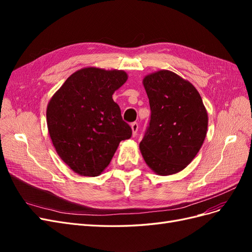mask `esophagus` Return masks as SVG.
<instances>
[{
  "label": "esophagus",
  "mask_w": 252,
  "mask_h": 252,
  "mask_svg": "<svg viewBox=\"0 0 252 252\" xmlns=\"http://www.w3.org/2000/svg\"><path fill=\"white\" fill-rule=\"evenodd\" d=\"M131 129H132V135L135 136L136 133H138V130H139V124L138 123H132L131 124Z\"/></svg>",
  "instance_id": "obj_1"
}]
</instances>
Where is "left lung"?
Masks as SVG:
<instances>
[{
    "mask_svg": "<svg viewBox=\"0 0 252 252\" xmlns=\"http://www.w3.org/2000/svg\"><path fill=\"white\" fill-rule=\"evenodd\" d=\"M143 85L151 116L140 143L141 154L157 174L178 173L202 147L207 134V110L192 84L170 70L147 74Z\"/></svg>",
    "mask_w": 252,
    "mask_h": 252,
    "instance_id": "1",
    "label": "left lung"
}]
</instances>
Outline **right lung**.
Wrapping results in <instances>:
<instances>
[{
    "label": "right lung",
    "mask_w": 252,
    "mask_h": 252,
    "mask_svg": "<svg viewBox=\"0 0 252 252\" xmlns=\"http://www.w3.org/2000/svg\"><path fill=\"white\" fill-rule=\"evenodd\" d=\"M124 70L86 67L68 78L47 105L50 139L57 154L75 173L97 177L121 141L132 130L112 94L124 85Z\"/></svg>",
    "instance_id": "obj_1"
}]
</instances>
